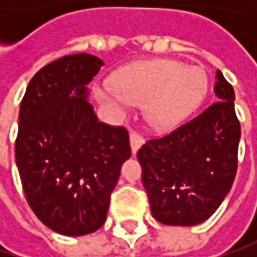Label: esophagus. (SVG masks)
<instances>
[{
    "label": "esophagus",
    "mask_w": 257,
    "mask_h": 257,
    "mask_svg": "<svg viewBox=\"0 0 257 257\" xmlns=\"http://www.w3.org/2000/svg\"><path fill=\"white\" fill-rule=\"evenodd\" d=\"M144 139L142 134L139 133V132H136V130H132L130 132V144H132V150H133V153H136L139 149H140V146L143 144Z\"/></svg>",
    "instance_id": "obj_1"
}]
</instances>
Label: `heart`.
I'll return each instance as SVG.
<instances>
[{
  "instance_id": "b5f03b06",
  "label": "heart",
  "mask_w": 257,
  "mask_h": 257,
  "mask_svg": "<svg viewBox=\"0 0 257 257\" xmlns=\"http://www.w3.org/2000/svg\"><path fill=\"white\" fill-rule=\"evenodd\" d=\"M207 90L200 67H184L173 60H156L120 70L113 80L95 85L101 103L125 110L132 101L146 103V118L153 127H172L192 111Z\"/></svg>"
}]
</instances>
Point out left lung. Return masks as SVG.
<instances>
[{"mask_svg": "<svg viewBox=\"0 0 257 257\" xmlns=\"http://www.w3.org/2000/svg\"><path fill=\"white\" fill-rule=\"evenodd\" d=\"M213 91L217 101L137 152L152 214L163 224L204 222L234 182L240 123L234 90L219 70Z\"/></svg>", "mask_w": 257, "mask_h": 257, "instance_id": "obj_1", "label": "left lung"}]
</instances>
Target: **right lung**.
Here are the masks:
<instances>
[{
  "label": "right lung",
  "mask_w": 257,
  "mask_h": 257,
  "mask_svg": "<svg viewBox=\"0 0 257 257\" xmlns=\"http://www.w3.org/2000/svg\"><path fill=\"white\" fill-rule=\"evenodd\" d=\"M101 65L90 54L61 57L31 78L20 105L15 160L25 199L60 234L83 236L103 226L132 154L127 128L98 121L85 100V85Z\"/></svg>",
  "instance_id": "right-lung-1"
}]
</instances>
